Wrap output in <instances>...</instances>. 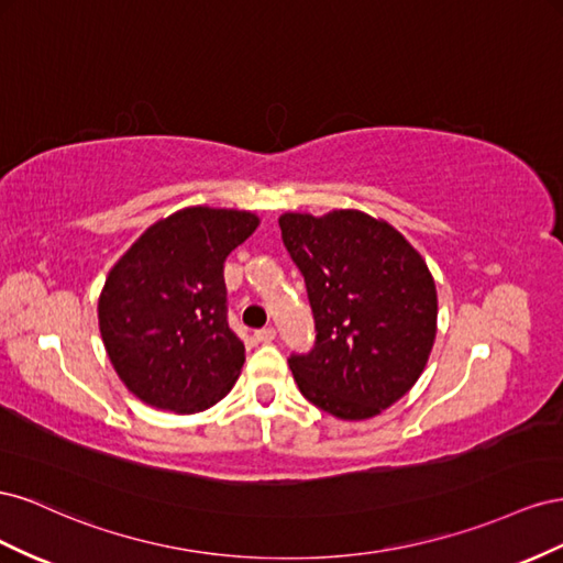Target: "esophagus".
I'll list each match as a JSON object with an SVG mask.
<instances>
[{
	"instance_id": "esophagus-1",
	"label": "esophagus",
	"mask_w": 563,
	"mask_h": 563,
	"mask_svg": "<svg viewBox=\"0 0 563 563\" xmlns=\"http://www.w3.org/2000/svg\"><path fill=\"white\" fill-rule=\"evenodd\" d=\"M254 336H256V340H260L262 344H271L273 340H276V328H262V330H256L254 332Z\"/></svg>"
}]
</instances>
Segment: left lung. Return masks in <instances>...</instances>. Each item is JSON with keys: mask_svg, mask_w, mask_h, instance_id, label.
<instances>
[{"mask_svg": "<svg viewBox=\"0 0 563 563\" xmlns=\"http://www.w3.org/2000/svg\"><path fill=\"white\" fill-rule=\"evenodd\" d=\"M283 245L307 283L309 353L287 363L303 398L340 420H367L420 379L437 336V285L408 240L358 210L287 212Z\"/></svg>", "mask_w": 563, "mask_h": 563, "instance_id": "obj_1", "label": "left lung"}]
</instances>
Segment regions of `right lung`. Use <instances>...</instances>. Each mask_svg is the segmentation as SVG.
Returning a JSON list of instances; mask_svg holds the SVG:
<instances>
[{"label":"right lung","mask_w":563,"mask_h":563,"mask_svg":"<svg viewBox=\"0 0 563 563\" xmlns=\"http://www.w3.org/2000/svg\"><path fill=\"white\" fill-rule=\"evenodd\" d=\"M256 227L252 212L186 207L153 223L110 268L101 340L143 404L190 415L231 391L245 346L229 328L223 262Z\"/></svg>","instance_id":"right-lung-1"}]
</instances>
